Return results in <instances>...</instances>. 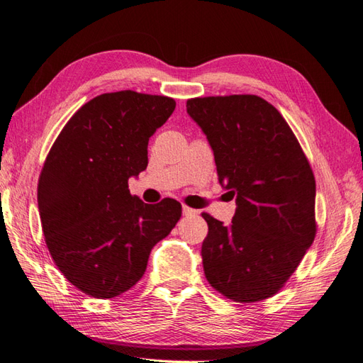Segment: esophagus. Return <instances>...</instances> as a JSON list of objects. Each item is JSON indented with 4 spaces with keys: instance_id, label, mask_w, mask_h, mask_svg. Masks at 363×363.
Instances as JSON below:
<instances>
[{
    "instance_id": "esophagus-1",
    "label": "esophagus",
    "mask_w": 363,
    "mask_h": 363,
    "mask_svg": "<svg viewBox=\"0 0 363 363\" xmlns=\"http://www.w3.org/2000/svg\"><path fill=\"white\" fill-rule=\"evenodd\" d=\"M182 214L187 216V217H191V216H198V211L190 208V206H187V205H184L182 206Z\"/></svg>"
}]
</instances>
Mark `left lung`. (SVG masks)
Returning a JSON list of instances; mask_svg holds the SVG:
<instances>
[{
    "label": "left lung",
    "mask_w": 363,
    "mask_h": 363,
    "mask_svg": "<svg viewBox=\"0 0 363 363\" xmlns=\"http://www.w3.org/2000/svg\"><path fill=\"white\" fill-rule=\"evenodd\" d=\"M187 112L237 203L230 225L202 213L208 223L201 251L205 277L235 303L262 301L284 286L315 240L312 167L287 121L262 97L190 99Z\"/></svg>",
    "instance_id": "left-lung-1"
}]
</instances>
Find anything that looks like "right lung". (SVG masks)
Instances as JSON below:
<instances>
[{"label":"right lung","mask_w":363,"mask_h":363,"mask_svg":"<svg viewBox=\"0 0 363 363\" xmlns=\"http://www.w3.org/2000/svg\"><path fill=\"white\" fill-rule=\"evenodd\" d=\"M176 101L135 91L85 103L60 130L38 182V208L59 271L92 298H113L146 272L152 247L181 219L174 199L144 203L129 178L147 167L149 138Z\"/></svg>","instance_id":"add662e5"}]
</instances>
